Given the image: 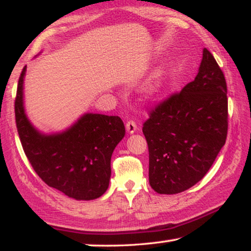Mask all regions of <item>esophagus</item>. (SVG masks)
<instances>
[{
    "mask_svg": "<svg viewBox=\"0 0 251 251\" xmlns=\"http://www.w3.org/2000/svg\"><path fill=\"white\" fill-rule=\"evenodd\" d=\"M126 131H128V133H130V135H131V133H135L136 130H137L136 122L135 121H128V122H126Z\"/></svg>",
    "mask_w": 251,
    "mask_h": 251,
    "instance_id": "34e87169",
    "label": "esophagus"
}]
</instances>
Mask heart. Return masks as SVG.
I'll list each match as a JSON object with an SVG mask.
<instances>
[{
    "label": "heart",
    "instance_id": "1",
    "mask_svg": "<svg viewBox=\"0 0 251 251\" xmlns=\"http://www.w3.org/2000/svg\"><path fill=\"white\" fill-rule=\"evenodd\" d=\"M168 72L164 67H160L155 70L151 75L149 80L145 82V84L142 88V96L145 100H150L154 97H156L161 91L163 90L167 84Z\"/></svg>",
    "mask_w": 251,
    "mask_h": 251
}]
</instances>
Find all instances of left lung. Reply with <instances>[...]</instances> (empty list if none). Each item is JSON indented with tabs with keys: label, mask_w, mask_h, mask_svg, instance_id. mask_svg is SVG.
<instances>
[{
	"label": "left lung",
	"mask_w": 251,
	"mask_h": 251,
	"mask_svg": "<svg viewBox=\"0 0 251 251\" xmlns=\"http://www.w3.org/2000/svg\"><path fill=\"white\" fill-rule=\"evenodd\" d=\"M227 87L221 67L204 48L194 81L157 106L144 123L150 153V185L177 194L200 181L225 145Z\"/></svg>",
	"instance_id": "8db88e82"
}]
</instances>
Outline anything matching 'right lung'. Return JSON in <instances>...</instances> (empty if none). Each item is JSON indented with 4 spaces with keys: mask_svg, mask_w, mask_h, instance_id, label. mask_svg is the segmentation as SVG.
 <instances>
[{
    "mask_svg": "<svg viewBox=\"0 0 251 251\" xmlns=\"http://www.w3.org/2000/svg\"><path fill=\"white\" fill-rule=\"evenodd\" d=\"M26 66L15 102L16 123L24 152L50 187L75 200H95L107 191L113 151L125 137L119 116L84 113L59 132L44 133L29 121L24 105Z\"/></svg>",
    "mask_w": 251,
    "mask_h": 251,
    "instance_id": "add662e5",
    "label": "right lung"
}]
</instances>
